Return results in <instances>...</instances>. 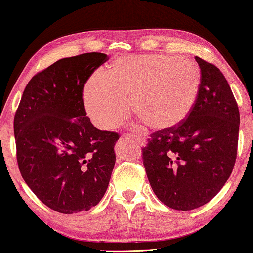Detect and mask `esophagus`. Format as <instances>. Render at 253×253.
<instances>
[{
    "instance_id": "obj_1",
    "label": "esophagus",
    "mask_w": 253,
    "mask_h": 253,
    "mask_svg": "<svg viewBox=\"0 0 253 253\" xmlns=\"http://www.w3.org/2000/svg\"><path fill=\"white\" fill-rule=\"evenodd\" d=\"M126 137H130V138H132V139H134L137 141V143H139L140 145H144L145 143H146V138H145L143 134H126ZM124 139V138H123Z\"/></svg>"
}]
</instances>
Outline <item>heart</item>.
Returning a JSON list of instances; mask_svg holds the SVG:
<instances>
[{
    "label": "heart",
    "instance_id": "obj_1",
    "mask_svg": "<svg viewBox=\"0 0 253 253\" xmlns=\"http://www.w3.org/2000/svg\"><path fill=\"white\" fill-rule=\"evenodd\" d=\"M202 74L195 62L162 54L119 56L108 72L96 71L86 83L83 99L89 119L105 130L127 113V99L143 122L170 130L190 115L198 99Z\"/></svg>",
    "mask_w": 253,
    "mask_h": 253
}]
</instances>
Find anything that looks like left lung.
<instances>
[{
    "mask_svg": "<svg viewBox=\"0 0 253 253\" xmlns=\"http://www.w3.org/2000/svg\"><path fill=\"white\" fill-rule=\"evenodd\" d=\"M195 58L202 74L195 107L178 126L154 132L143 148L155 196L177 211L198 209L214 198L237 155L240 112L230 86L219 68Z\"/></svg>",
    "mask_w": 253,
    "mask_h": 253,
    "instance_id": "8db88e82",
    "label": "left lung"
}]
</instances>
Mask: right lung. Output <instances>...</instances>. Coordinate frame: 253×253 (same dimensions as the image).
I'll list each match as a JSON object with an SVG mask.
<instances>
[{"label": "right lung", "mask_w": 253, "mask_h": 253, "mask_svg": "<svg viewBox=\"0 0 253 253\" xmlns=\"http://www.w3.org/2000/svg\"><path fill=\"white\" fill-rule=\"evenodd\" d=\"M108 56L86 53L38 72L24 89L13 120L17 162L24 181L49 209L88 211L108 188L119 133L86 116L85 83Z\"/></svg>", "instance_id": "add662e5"}]
</instances>
